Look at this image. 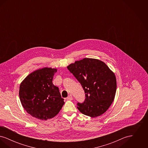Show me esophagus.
Instances as JSON below:
<instances>
[{
    "label": "esophagus",
    "mask_w": 148,
    "mask_h": 148,
    "mask_svg": "<svg viewBox=\"0 0 148 148\" xmlns=\"http://www.w3.org/2000/svg\"><path fill=\"white\" fill-rule=\"evenodd\" d=\"M66 99H67V100H73V97H72V95H69L67 97Z\"/></svg>",
    "instance_id": "obj_1"
}]
</instances>
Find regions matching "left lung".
I'll return each mask as SVG.
<instances>
[{"label": "left lung", "mask_w": 148, "mask_h": 148, "mask_svg": "<svg viewBox=\"0 0 148 148\" xmlns=\"http://www.w3.org/2000/svg\"><path fill=\"white\" fill-rule=\"evenodd\" d=\"M83 87L85 100L77 103L79 110L95 118L105 113L112 104L116 90V77L104 62L84 58L67 66Z\"/></svg>", "instance_id": "1"}]
</instances>
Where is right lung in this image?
Instances as JSON below:
<instances>
[{"instance_id":"right-lung-1","label":"right lung","mask_w":148,"mask_h":148,"mask_svg":"<svg viewBox=\"0 0 148 148\" xmlns=\"http://www.w3.org/2000/svg\"><path fill=\"white\" fill-rule=\"evenodd\" d=\"M56 69L44 68L30 74L19 88L21 104L27 113L38 119L54 117L64 104L59 88L52 83Z\"/></svg>"}]
</instances>
